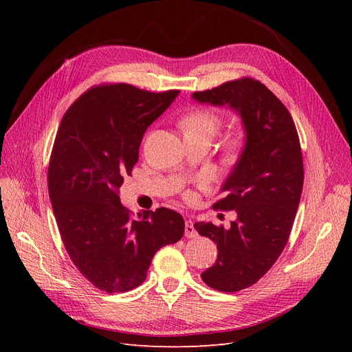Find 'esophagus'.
<instances>
[{
    "label": "esophagus",
    "mask_w": 352,
    "mask_h": 352,
    "mask_svg": "<svg viewBox=\"0 0 352 352\" xmlns=\"http://www.w3.org/2000/svg\"><path fill=\"white\" fill-rule=\"evenodd\" d=\"M186 236H187V238H197V236H198V232L195 231L194 224H192L191 219H187V221H186Z\"/></svg>",
    "instance_id": "esophagus-1"
}]
</instances>
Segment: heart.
<instances>
[{"label":"heart","instance_id":"obj_1","mask_svg":"<svg viewBox=\"0 0 352 352\" xmlns=\"http://www.w3.org/2000/svg\"><path fill=\"white\" fill-rule=\"evenodd\" d=\"M181 125H182V129L186 134L204 133V134L214 137L221 125V120L214 113H210V111L199 109V111H194V113H191L190 116L184 118ZM236 145H238V140L231 141L232 148H235Z\"/></svg>","mask_w":352,"mask_h":352}]
</instances>
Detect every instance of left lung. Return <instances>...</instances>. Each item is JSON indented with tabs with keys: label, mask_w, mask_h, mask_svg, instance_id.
<instances>
[{
	"label": "left lung",
	"mask_w": 352,
	"mask_h": 352,
	"mask_svg": "<svg viewBox=\"0 0 352 352\" xmlns=\"http://www.w3.org/2000/svg\"><path fill=\"white\" fill-rule=\"evenodd\" d=\"M192 98L228 105L244 125V150L221 188L226 197L212 206L235 210L236 219L228 230L194 224L218 250L215 264L201 274L202 281L217 291L236 292L263 278L285 248L304 184L300 138L285 105L254 78L197 91Z\"/></svg>",
	"instance_id": "obj_1"
}]
</instances>
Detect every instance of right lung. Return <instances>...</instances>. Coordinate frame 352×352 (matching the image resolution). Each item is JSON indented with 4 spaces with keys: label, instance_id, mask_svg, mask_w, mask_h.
<instances>
[{
    "label": "right lung",
    "instance_id": "1",
    "mask_svg": "<svg viewBox=\"0 0 352 352\" xmlns=\"http://www.w3.org/2000/svg\"><path fill=\"white\" fill-rule=\"evenodd\" d=\"M178 94L122 82L92 87L67 109L55 137L48 194L61 239L74 265L108 294L141 285L155 252L186 228L170 208L133 218L118 197L146 128Z\"/></svg>",
    "mask_w": 352,
    "mask_h": 352
}]
</instances>
